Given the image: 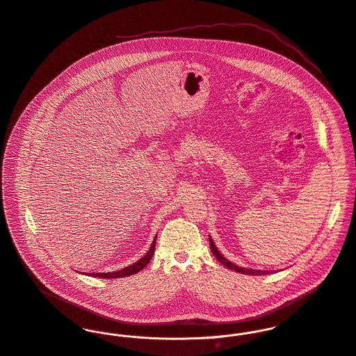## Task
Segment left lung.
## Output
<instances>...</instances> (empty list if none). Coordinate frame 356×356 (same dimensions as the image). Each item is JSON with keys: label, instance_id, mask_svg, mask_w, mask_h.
<instances>
[{"label": "left lung", "instance_id": "obj_1", "mask_svg": "<svg viewBox=\"0 0 356 356\" xmlns=\"http://www.w3.org/2000/svg\"><path fill=\"white\" fill-rule=\"evenodd\" d=\"M209 241H210V248H211L213 255H214L225 268H228V269H231V270H235L237 273L250 275V276H261V275H268V273H270V270H254V269H245V268H240V266L234 265L232 262H229L228 259H225V258L218 252V250H217V247L214 245L211 237H209Z\"/></svg>", "mask_w": 356, "mask_h": 356}]
</instances>
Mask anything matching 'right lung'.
<instances>
[{"label": "right lung", "mask_w": 356, "mask_h": 356, "mask_svg": "<svg viewBox=\"0 0 356 356\" xmlns=\"http://www.w3.org/2000/svg\"><path fill=\"white\" fill-rule=\"evenodd\" d=\"M156 238H157V236L154 237V241H153L150 250L147 251V254H146L145 257H142L138 262H135L134 265L127 266V268H124V269H121V270H118V272H113V273H94L92 276L102 277V278H120V277L136 275L138 272H140V270L152 261V258H153V255H154V250H156Z\"/></svg>", "instance_id": "right-lung-1"}]
</instances>
